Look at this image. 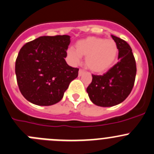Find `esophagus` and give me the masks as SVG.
Returning <instances> with one entry per match:
<instances>
[{
  "instance_id": "obj_1",
  "label": "esophagus",
  "mask_w": 154,
  "mask_h": 154,
  "mask_svg": "<svg viewBox=\"0 0 154 154\" xmlns=\"http://www.w3.org/2000/svg\"><path fill=\"white\" fill-rule=\"evenodd\" d=\"M83 73H84V70H83V69H80V70H79V76L83 75Z\"/></svg>"
}]
</instances>
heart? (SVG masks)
<instances>
[{
	"label": "heart",
	"mask_w": 154,
	"mask_h": 154,
	"mask_svg": "<svg viewBox=\"0 0 154 154\" xmlns=\"http://www.w3.org/2000/svg\"><path fill=\"white\" fill-rule=\"evenodd\" d=\"M68 56L74 64H78L81 56H85L86 68L92 72L101 74L114 65L118 56V47L113 40L91 36L77 41L75 50H68Z\"/></svg>",
	"instance_id": "1"
}]
</instances>
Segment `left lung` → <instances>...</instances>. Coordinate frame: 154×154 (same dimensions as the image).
<instances>
[{"label":"left lung","mask_w":154,"mask_h":154,"mask_svg":"<svg viewBox=\"0 0 154 154\" xmlns=\"http://www.w3.org/2000/svg\"><path fill=\"white\" fill-rule=\"evenodd\" d=\"M118 47L119 62L103 75L92 74L86 89L92 103L100 107H112L123 102L130 94L136 76V63L126 41L111 35Z\"/></svg>","instance_id":"left-lung-1"}]
</instances>
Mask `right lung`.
<instances>
[{
  "mask_svg": "<svg viewBox=\"0 0 154 154\" xmlns=\"http://www.w3.org/2000/svg\"><path fill=\"white\" fill-rule=\"evenodd\" d=\"M70 36H43L19 50L15 71L22 95L32 104L53 105L63 98L79 68L65 62Z\"/></svg>",
  "mask_w": 154,
  "mask_h": 154,
  "instance_id": "add662e5",
  "label": "right lung"
}]
</instances>
